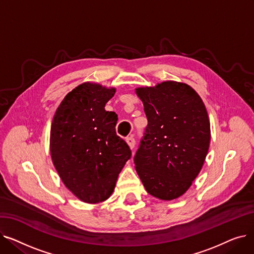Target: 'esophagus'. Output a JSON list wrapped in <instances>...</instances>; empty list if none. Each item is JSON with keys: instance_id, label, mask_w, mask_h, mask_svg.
<instances>
[{"instance_id": "esophagus-1", "label": "esophagus", "mask_w": 254, "mask_h": 254, "mask_svg": "<svg viewBox=\"0 0 254 254\" xmlns=\"http://www.w3.org/2000/svg\"><path fill=\"white\" fill-rule=\"evenodd\" d=\"M126 141H127V145L129 146V148H130V149H134V147H135V144H136L135 139L132 138V137H127V138L126 139Z\"/></svg>"}]
</instances>
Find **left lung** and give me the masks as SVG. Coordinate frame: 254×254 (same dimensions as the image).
Listing matches in <instances>:
<instances>
[{
  "instance_id": "obj_1",
  "label": "left lung",
  "mask_w": 254,
  "mask_h": 254,
  "mask_svg": "<svg viewBox=\"0 0 254 254\" xmlns=\"http://www.w3.org/2000/svg\"><path fill=\"white\" fill-rule=\"evenodd\" d=\"M148 120L136 152V171L147 192L172 201L188 191L202 170L211 130L204 102L189 84L164 81L136 88Z\"/></svg>"
}]
</instances>
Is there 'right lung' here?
I'll use <instances>...</instances> for the list:
<instances>
[{
    "instance_id": "right-lung-1",
    "label": "right lung",
    "mask_w": 254,
    "mask_h": 254,
    "mask_svg": "<svg viewBox=\"0 0 254 254\" xmlns=\"http://www.w3.org/2000/svg\"><path fill=\"white\" fill-rule=\"evenodd\" d=\"M114 87L84 82L66 95L52 120L50 154L59 175L84 203L106 201L131 152L116 135L117 114L105 105Z\"/></svg>"
}]
</instances>
